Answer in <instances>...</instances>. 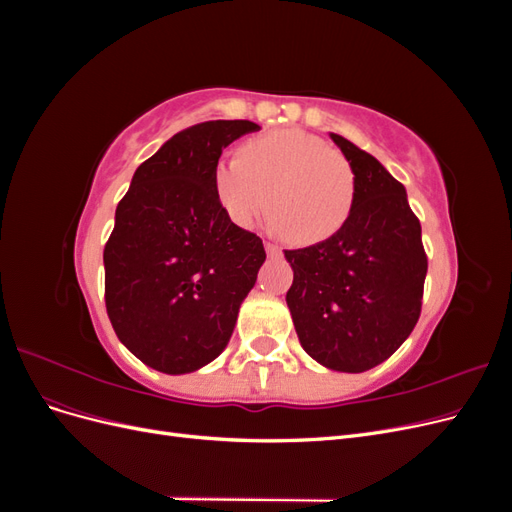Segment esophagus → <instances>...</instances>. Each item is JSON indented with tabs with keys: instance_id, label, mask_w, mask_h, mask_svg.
Instances as JSON below:
<instances>
[{
	"instance_id": "1",
	"label": "esophagus",
	"mask_w": 512,
	"mask_h": 512,
	"mask_svg": "<svg viewBox=\"0 0 512 512\" xmlns=\"http://www.w3.org/2000/svg\"><path fill=\"white\" fill-rule=\"evenodd\" d=\"M265 250H267V254H269V256H280V254H282L280 247H277V245H275V243H271V241H267V243H265Z\"/></svg>"
}]
</instances>
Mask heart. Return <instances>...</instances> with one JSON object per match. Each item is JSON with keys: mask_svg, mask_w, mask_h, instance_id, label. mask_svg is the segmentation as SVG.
<instances>
[{"mask_svg": "<svg viewBox=\"0 0 512 512\" xmlns=\"http://www.w3.org/2000/svg\"><path fill=\"white\" fill-rule=\"evenodd\" d=\"M213 194L237 226H252L267 207L271 226L292 245L333 237L354 207L356 177L342 151L299 128L254 136L241 156L213 164Z\"/></svg>", "mask_w": 512, "mask_h": 512, "instance_id": "obj_1", "label": "heart"}]
</instances>
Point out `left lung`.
I'll return each mask as SVG.
<instances>
[{"label": "left lung", "instance_id": "1", "mask_svg": "<svg viewBox=\"0 0 512 512\" xmlns=\"http://www.w3.org/2000/svg\"><path fill=\"white\" fill-rule=\"evenodd\" d=\"M356 177L348 222L333 237L284 250L286 303L303 350L320 365L361 374L406 342L421 316L427 256L406 188L374 156L331 132Z\"/></svg>", "mask_w": 512, "mask_h": 512}]
</instances>
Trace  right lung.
<instances>
[{
  "mask_svg": "<svg viewBox=\"0 0 512 512\" xmlns=\"http://www.w3.org/2000/svg\"><path fill=\"white\" fill-rule=\"evenodd\" d=\"M254 121H205L136 168L104 247V299L119 342L162 374H190L228 346L267 254L232 224L211 170Z\"/></svg>",
  "mask_w": 512,
  "mask_h": 512,
  "instance_id": "add662e5",
  "label": "right lung"
}]
</instances>
